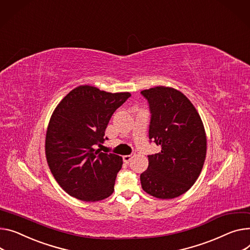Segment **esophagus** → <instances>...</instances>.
Segmentation results:
<instances>
[{
    "label": "esophagus",
    "instance_id": "obj_1",
    "mask_svg": "<svg viewBox=\"0 0 250 250\" xmlns=\"http://www.w3.org/2000/svg\"><path fill=\"white\" fill-rule=\"evenodd\" d=\"M136 155L135 154H131V155H125V156H124L123 157V160H124V162L125 163V164H128L130 161H131V159L134 158Z\"/></svg>",
    "mask_w": 250,
    "mask_h": 250
}]
</instances>
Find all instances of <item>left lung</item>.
<instances>
[{"label": "left lung", "mask_w": 250, "mask_h": 250, "mask_svg": "<svg viewBox=\"0 0 250 250\" xmlns=\"http://www.w3.org/2000/svg\"><path fill=\"white\" fill-rule=\"evenodd\" d=\"M141 93L151 110L148 138L162 148L147 156L142 188L159 199L179 197L193 186L205 162L207 139L202 120L186 95L175 88L156 86Z\"/></svg>", "instance_id": "left-lung-1"}]
</instances>
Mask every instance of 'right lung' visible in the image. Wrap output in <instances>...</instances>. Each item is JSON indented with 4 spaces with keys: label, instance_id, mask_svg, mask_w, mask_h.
I'll use <instances>...</instances> for the list:
<instances>
[{
    "label": "right lung",
    "instance_id": "right-lung-1",
    "mask_svg": "<svg viewBox=\"0 0 250 250\" xmlns=\"http://www.w3.org/2000/svg\"><path fill=\"white\" fill-rule=\"evenodd\" d=\"M129 92H106L80 85L66 95L50 119L45 140L49 169L60 187L86 202L109 197L123 158L101 152L113 112Z\"/></svg>",
    "mask_w": 250,
    "mask_h": 250
}]
</instances>
